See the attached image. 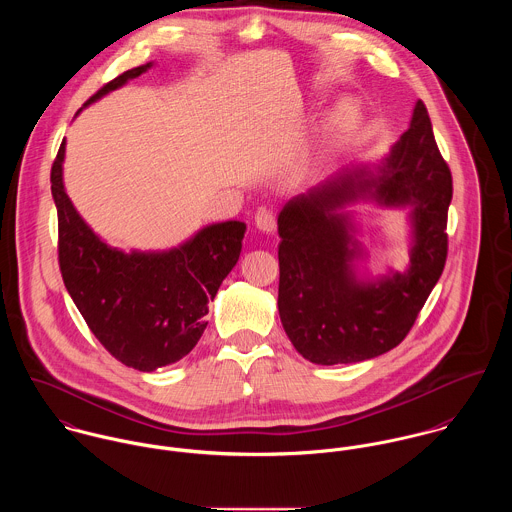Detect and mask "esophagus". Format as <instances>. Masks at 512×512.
I'll return each instance as SVG.
<instances>
[{"label":"esophagus","instance_id":"34e87169","mask_svg":"<svg viewBox=\"0 0 512 512\" xmlns=\"http://www.w3.org/2000/svg\"><path fill=\"white\" fill-rule=\"evenodd\" d=\"M254 224H256L258 230H262V232H266V234H272V232L276 230V217H274V213L262 209V211L256 213Z\"/></svg>","mask_w":512,"mask_h":512}]
</instances>
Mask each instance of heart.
Listing matches in <instances>:
<instances>
[{
  "instance_id": "b5f03b06",
  "label": "heart",
  "mask_w": 512,
  "mask_h": 512,
  "mask_svg": "<svg viewBox=\"0 0 512 512\" xmlns=\"http://www.w3.org/2000/svg\"><path fill=\"white\" fill-rule=\"evenodd\" d=\"M361 110L355 100H341L325 118L323 146H339L347 142L359 128Z\"/></svg>"
}]
</instances>
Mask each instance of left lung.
I'll return each instance as SVG.
<instances>
[{
  "label": "left lung",
  "mask_w": 512,
  "mask_h": 512,
  "mask_svg": "<svg viewBox=\"0 0 512 512\" xmlns=\"http://www.w3.org/2000/svg\"><path fill=\"white\" fill-rule=\"evenodd\" d=\"M451 173L422 100L410 126L378 161L341 169L290 199L278 217V311L295 351L313 365H351L404 341L447 256ZM408 208L411 260L370 277L353 204Z\"/></svg>",
  "instance_id": "1"
}]
</instances>
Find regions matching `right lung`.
Instances as JSON below:
<instances>
[{
    "label": "right lung",
    "mask_w": 512,
    "mask_h": 512,
    "mask_svg": "<svg viewBox=\"0 0 512 512\" xmlns=\"http://www.w3.org/2000/svg\"><path fill=\"white\" fill-rule=\"evenodd\" d=\"M151 67L146 63L120 74L82 108ZM65 151L63 140L51 169V193L67 292L90 331L120 363L142 372L177 363L193 351L207 327L209 301L238 262L246 224L213 222L167 250L114 248L74 209L63 179Z\"/></svg>",
    "instance_id": "1"
}]
</instances>
